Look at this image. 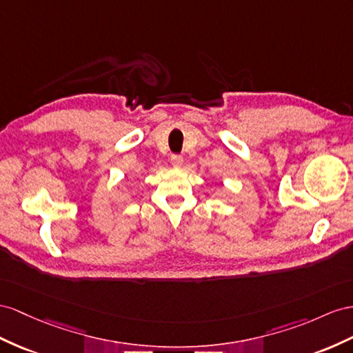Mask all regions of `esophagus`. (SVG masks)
Wrapping results in <instances>:
<instances>
[{
    "label": "esophagus",
    "mask_w": 353,
    "mask_h": 353,
    "mask_svg": "<svg viewBox=\"0 0 353 353\" xmlns=\"http://www.w3.org/2000/svg\"><path fill=\"white\" fill-rule=\"evenodd\" d=\"M170 161H171V164H173V167H180L183 164L182 155H177V153H173V155H171V158H170Z\"/></svg>",
    "instance_id": "obj_1"
}]
</instances>
